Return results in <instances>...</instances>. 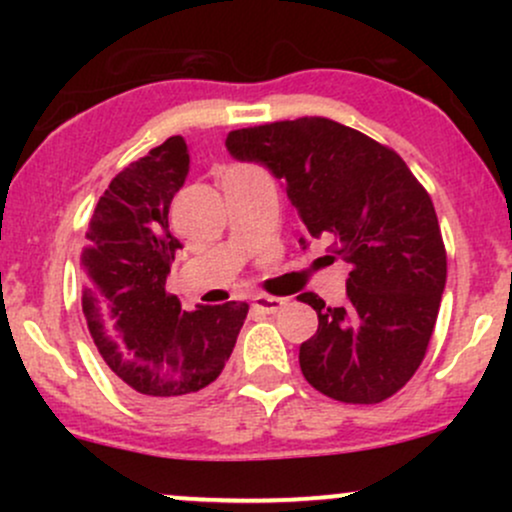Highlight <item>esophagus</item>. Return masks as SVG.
I'll list each match as a JSON object with an SVG mask.
<instances>
[{"instance_id":"34e87169","label":"esophagus","mask_w":512,"mask_h":512,"mask_svg":"<svg viewBox=\"0 0 512 512\" xmlns=\"http://www.w3.org/2000/svg\"><path fill=\"white\" fill-rule=\"evenodd\" d=\"M286 301L284 298H276V296H267V293H257L255 298H252V308L260 310V313H267V315H274L279 313L281 308H284Z\"/></svg>"}]
</instances>
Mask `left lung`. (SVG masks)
<instances>
[{"label":"left lung","mask_w":512,"mask_h":512,"mask_svg":"<svg viewBox=\"0 0 512 512\" xmlns=\"http://www.w3.org/2000/svg\"><path fill=\"white\" fill-rule=\"evenodd\" d=\"M226 146L272 170L305 238L330 236L349 264L339 308L313 291L298 296L320 322L298 354L305 380L346 404L395 395L424 361L448 274L426 187L390 146L327 117L236 129Z\"/></svg>","instance_id":"1"}]
</instances>
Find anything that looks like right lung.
<instances>
[{
	"mask_svg": "<svg viewBox=\"0 0 512 512\" xmlns=\"http://www.w3.org/2000/svg\"><path fill=\"white\" fill-rule=\"evenodd\" d=\"M190 173V151L170 137L110 180L81 250L86 325L122 390L144 407H178L221 375L248 303L182 310L166 276L182 245L168 209Z\"/></svg>",
	"mask_w": 512,
	"mask_h": 512,
	"instance_id": "1",
	"label": "right lung"
}]
</instances>
